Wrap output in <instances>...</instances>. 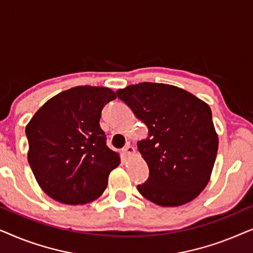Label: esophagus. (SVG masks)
<instances>
[{
	"label": "esophagus",
	"instance_id": "34e87169",
	"mask_svg": "<svg viewBox=\"0 0 253 253\" xmlns=\"http://www.w3.org/2000/svg\"><path fill=\"white\" fill-rule=\"evenodd\" d=\"M122 152H123V154L126 155V157H129V155H132L134 153V147L131 146L130 144H127L126 146L123 148Z\"/></svg>",
	"mask_w": 253,
	"mask_h": 253
}]
</instances>
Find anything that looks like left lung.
<instances>
[{
  "label": "left lung",
  "mask_w": 253,
  "mask_h": 253,
  "mask_svg": "<svg viewBox=\"0 0 253 253\" xmlns=\"http://www.w3.org/2000/svg\"><path fill=\"white\" fill-rule=\"evenodd\" d=\"M146 124L148 136L137 143L150 169L138 191L159 206H181L205 189L219 139L210 106L174 85L140 83L116 91Z\"/></svg>",
  "instance_id": "1"
}]
</instances>
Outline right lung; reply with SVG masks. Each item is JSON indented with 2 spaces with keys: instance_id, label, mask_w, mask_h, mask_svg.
<instances>
[{
  "instance_id": "obj_1",
  "label": "right lung",
  "mask_w": 253,
  "mask_h": 253,
  "mask_svg": "<svg viewBox=\"0 0 253 253\" xmlns=\"http://www.w3.org/2000/svg\"><path fill=\"white\" fill-rule=\"evenodd\" d=\"M114 99L108 87H72L48 100L26 126L27 160L50 198L83 205L105 191L110 171L121 162L99 123L102 108Z\"/></svg>"
}]
</instances>
